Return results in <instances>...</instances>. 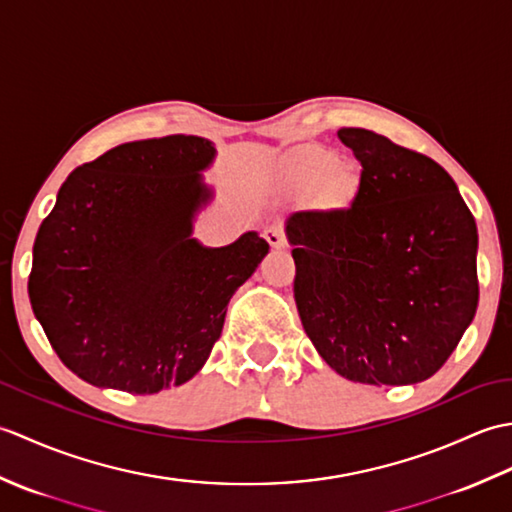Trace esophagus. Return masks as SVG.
<instances>
[{"mask_svg":"<svg viewBox=\"0 0 512 512\" xmlns=\"http://www.w3.org/2000/svg\"><path fill=\"white\" fill-rule=\"evenodd\" d=\"M266 239H268V244L273 246V248H277V250L288 248V239H286L284 233H281L279 226H270L268 231H266Z\"/></svg>","mask_w":512,"mask_h":512,"instance_id":"obj_1","label":"esophagus"}]
</instances>
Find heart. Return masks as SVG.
<instances>
[{"label": "heart", "instance_id": "1", "mask_svg": "<svg viewBox=\"0 0 512 512\" xmlns=\"http://www.w3.org/2000/svg\"><path fill=\"white\" fill-rule=\"evenodd\" d=\"M284 173L297 187H310L321 177L314 198L323 209H347L361 189V169L354 162L336 160L328 149H308L290 156L284 162Z\"/></svg>", "mask_w": 512, "mask_h": 512}]
</instances>
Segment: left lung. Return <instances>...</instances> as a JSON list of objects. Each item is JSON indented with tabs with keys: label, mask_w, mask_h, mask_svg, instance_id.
I'll list each match as a JSON object with an SVG mask.
<instances>
[{
	"label": "left lung",
	"mask_w": 512,
	"mask_h": 512,
	"mask_svg": "<svg viewBox=\"0 0 512 512\" xmlns=\"http://www.w3.org/2000/svg\"><path fill=\"white\" fill-rule=\"evenodd\" d=\"M339 138L363 167L352 206L286 226L303 330L347 380L420 383L475 317V217L436 160L372 129L341 127Z\"/></svg>",
	"instance_id": "8db88e82"
}]
</instances>
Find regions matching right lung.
I'll return each mask as SVG.
<instances>
[{
  "label": "right lung",
  "instance_id": "1",
  "mask_svg": "<svg viewBox=\"0 0 512 512\" xmlns=\"http://www.w3.org/2000/svg\"><path fill=\"white\" fill-rule=\"evenodd\" d=\"M215 149L200 136L118 145L76 167L41 222L28 295L61 363L129 394L187 383L220 339L233 292L268 242L224 248L191 239L209 198L200 173Z\"/></svg>",
  "mask_w": 512,
  "mask_h": 512
}]
</instances>
